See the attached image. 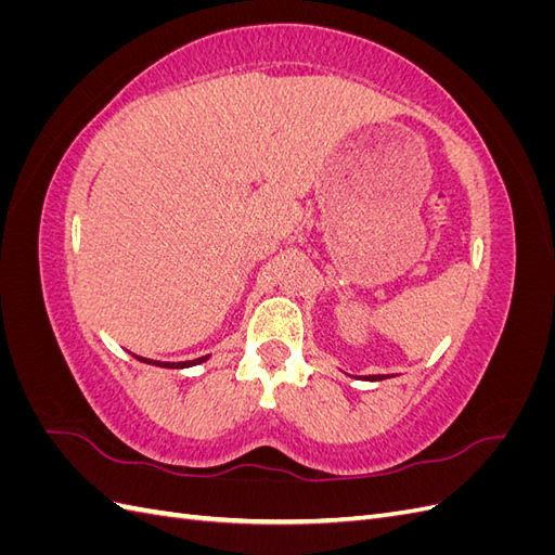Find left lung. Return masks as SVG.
<instances>
[{
	"label": "left lung",
	"mask_w": 555,
	"mask_h": 555,
	"mask_svg": "<svg viewBox=\"0 0 555 555\" xmlns=\"http://www.w3.org/2000/svg\"><path fill=\"white\" fill-rule=\"evenodd\" d=\"M367 379H384L382 375H373V377H367Z\"/></svg>",
	"instance_id": "left-lung-1"
}]
</instances>
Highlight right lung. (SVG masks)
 <instances>
[{"instance_id":"right-lung-1","label":"right lung","mask_w":555,"mask_h":555,"mask_svg":"<svg viewBox=\"0 0 555 555\" xmlns=\"http://www.w3.org/2000/svg\"><path fill=\"white\" fill-rule=\"evenodd\" d=\"M139 361H143V363H155V365H162V367H190V365H196V363H204L208 357H201V359H196V361H182V363H159V361H150V359H141V357H137Z\"/></svg>"}]
</instances>
